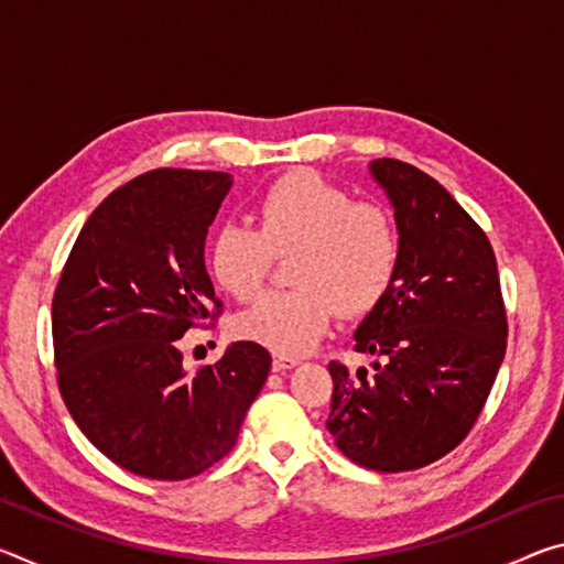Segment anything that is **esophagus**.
<instances>
[{
    "label": "esophagus",
    "mask_w": 564,
    "mask_h": 564,
    "mask_svg": "<svg viewBox=\"0 0 564 564\" xmlns=\"http://www.w3.org/2000/svg\"><path fill=\"white\" fill-rule=\"evenodd\" d=\"M295 366H299V358H289V356H273V362H271L273 373H283V370H291Z\"/></svg>",
    "instance_id": "obj_1"
}]
</instances>
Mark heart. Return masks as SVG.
I'll return each instance as SVG.
<instances>
[{
  "label": "heart",
  "instance_id": "b5f03b06",
  "mask_svg": "<svg viewBox=\"0 0 564 564\" xmlns=\"http://www.w3.org/2000/svg\"><path fill=\"white\" fill-rule=\"evenodd\" d=\"M259 226L218 228L208 263L236 299H251L275 263L293 256L299 289L261 295L236 323L238 336L279 356H301L333 318L360 316L386 299L400 265L398 226L383 206L356 202L313 171H295L261 196Z\"/></svg>",
  "mask_w": 564,
  "mask_h": 564
}]
</instances>
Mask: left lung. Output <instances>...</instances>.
Masks as SVG:
<instances>
[{
	"instance_id": "8db88e82",
	"label": "left lung",
	"mask_w": 564,
	"mask_h": 564,
	"mask_svg": "<svg viewBox=\"0 0 564 564\" xmlns=\"http://www.w3.org/2000/svg\"><path fill=\"white\" fill-rule=\"evenodd\" d=\"M370 174L393 204L400 265L352 336L373 370L330 360L326 427L352 463L403 473L470 433L505 358L508 316L492 246L465 208L405 161L376 159Z\"/></svg>"
}]
</instances>
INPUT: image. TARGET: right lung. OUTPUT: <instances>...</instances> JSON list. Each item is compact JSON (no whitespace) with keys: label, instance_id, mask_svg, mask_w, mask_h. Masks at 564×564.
Returning <instances> with one entry per match:
<instances>
[{"label":"right lung","instance_id":"obj_1","mask_svg":"<svg viewBox=\"0 0 564 564\" xmlns=\"http://www.w3.org/2000/svg\"><path fill=\"white\" fill-rule=\"evenodd\" d=\"M224 171L154 169L104 198L56 283L59 393L99 453L133 475L186 480L221 460L271 370L238 340L191 373L178 338L216 318L208 226L231 188Z\"/></svg>","mask_w":564,"mask_h":564}]
</instances>
